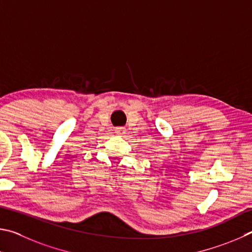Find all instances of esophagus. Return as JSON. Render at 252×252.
I'll return each mask as SVG.
<instances>
[{
    "mask_svg": "<svg viewBox=\"0 0 252 252\" xmlns=\"http://www.w3.org/2000/svg\"><path fill=\"white\" fill-rule=\"evenodd\" d=\"M116 133H117L118 135H124V134L126 133L125 127H118V128H116Z\"/></svg>",
    "mask_w": 252,
    "mask_h": 252,
    "instance_id": "obj_1",
    "label": "esophagus"
}]
</instances>
